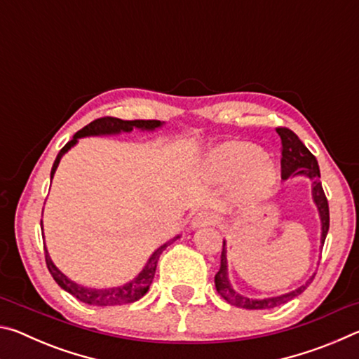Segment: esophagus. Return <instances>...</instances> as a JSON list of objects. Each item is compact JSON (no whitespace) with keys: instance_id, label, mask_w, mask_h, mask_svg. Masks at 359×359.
Segmentation results:
<instances>
[{"instance_id":"obj_1","label":"esophagus","mask_w":359,"mask_h":359,"mask_svg":"<svg viewBox=\"0 0 359 359\" xmlns=\"http://www.w3.org/2000/svg\"><path fill=\"white\" fill-rule=\"evenodd\" d=\"M215 222V215L210 214V212H199L193 217L191 220V228L193 229H198V228H203V226H209Z\"/></svg>"}]
</instances>
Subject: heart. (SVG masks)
<instances>
[{"mask_svg":"<svg viewBox=\"0 0 359 359\" xmlns=\"http://www.w3.org/2000/svg\"><path fill=\"white\" fill-rule=\"evenodd\" d=\"M205 169L217 179H231L244 172L241 194L245 199L266 196L276 182V166L258 147L247 142H226L212 151Z\"/></svg>","mask_w":359,"mask_h":359,"instance_id":"obj_1","label":"heart"}]
</instances>
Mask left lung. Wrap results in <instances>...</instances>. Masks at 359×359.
<instances>
[{"label":"left lung","instance_id":"obj_1","mask_svg":"<svg viewBox=\"0 0 359 359\" xmlns=\"http://www.w3.org/2000/svg\"><path fill=\"white\" fill-rule=\"evenodd\" d=\"M278 136L282 141V179L288 180L291 177H307L312 180V199L315 205H317L320 222H321V236H320V244L323 247L327 229H330V208H327V199L325 196L323 187L320 182V168L318 161L309 149L301 142V139L297 137L293 131L288 128H277ZM313 276L309 280L297 287L296 290L290 291L280 296H272V297H263V299H257V297H247L244 294L238 293L233 288V285L229 282L228 277V259H226V241H223V252H222V264L220 271L215 274V288L224 301H228L233 306H238L242 309H250V311H258V309H274L282 306V304L294 299L296 296H299L304 290L309 287V283L312 282Z\"/></svg>","mask_w":359,"mask_h":359}]
</instances>
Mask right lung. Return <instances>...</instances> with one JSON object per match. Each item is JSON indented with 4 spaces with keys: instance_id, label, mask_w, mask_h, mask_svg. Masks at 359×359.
Here are the masks:
<instances>
[{
    "instance_id": "1",
    "label": "right lung",
    "mask_w": 359,
    "mask_h": 359,
    "mask_svg": "<svg viewBox=\"0 0 359 359\" xmlns=\"http://www.w3.org/2000/svg\"><path fill=\"white\" fill-rule=\"evenodd\" d=\"M165 125V121L160 120H120L115 117H102L92 121L87 126H83L81 131H77L74 136H72L71 141L65 145V147L60 150V154L57 155L55 161H53L52 171H50V179H53V174H55L57 168L60 165V160H62L65 154L74 147V145L79 142L81 137H88V136H112V135H120V133H131L133 130H141V131H155L156 128H161ZM41 229H42V220H41ZM180 238L175 236L171 241L165 242V244L160 245L156 250L150 255V258L145 263L144 269L139 272V274L133 278V280L126 282L125 285H120V287H112V288H88V287H82L76 282H72L69 277H66L58 267L53 264V261L48 255L47 248L44 245L46 250V263L48 271L60 287H62L65 291H68L69 294H72L81 302L90 304V306H100V307H106V306H121V304H130L135 302L137 299L147 293L151 280L155 277V269H156V263L160 259V255L168 245H171L174 241H177Z\"/></svg>"
}]
</instances>
